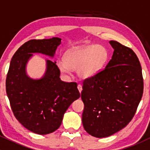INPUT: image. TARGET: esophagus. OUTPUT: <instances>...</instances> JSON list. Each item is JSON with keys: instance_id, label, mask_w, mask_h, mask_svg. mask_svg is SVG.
<instances>
[{"instance_id": "obj_1", "label": "esophagus", "mask_w": 150, "mask_h": 150, "mask_svg": "<svg viewBox=\"0 0 150 150\" xmlns=\"http://www.w3.org/2000/svg\"><path fill=\"white\" fill-rule=\"evenodd\" d=\"M78 90H79L80 93H81V91H82V86H81V84H78Z\"/></svg>"}]
</instances>
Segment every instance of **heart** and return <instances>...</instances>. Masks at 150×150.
Returning a JSON list of instances; mask_svg holds the SVG:
<instances>
[{"mask_svg":"<svg viewBox=\"0 0 150 150\" xmlns=\"http://www.w3.org/2000/svg\"><path fill=\"white\" fill-rule=\"evenodd\" d=\"M109 59L108 50L102 45L78 47L64 54V61L57 62L62 73L69 75L71 69L77 70L82 78L93 76L105 66Z\"/></svg>","mask_w":150,"mask_h":150,"instance_id":"heart-1","label":"heart"}]
</instances>
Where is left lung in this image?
<instances>
[{
	"mask_svg": "<svg viewBox=\"0 0 150 150\" xmlns=\"http://www.w3.org/2000/svg\"><path fill=\"white\" fill-rule=\"evenodd\" d=\"M110 43L114 48L112 59L105 68L83 81V125L96 138L110 137L131 122L144 91L137 54L118 42Z\"/></svg>",
	"mask_w": 150,
	"mask_h": 150,
	"instance_id": "obj_1",
	"label": "left lung"
}]
</instances>
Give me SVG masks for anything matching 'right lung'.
<instances>
[{
	"instance_id": "obj_1",
	"label": "right lung",
	"mask_w": 150,
	"mask_h": 150,
	"mask_svg": "<svg viewBox=\"0 0 150 150\" xmlns=\"http://www.w3.org/2000/svg\"><path fill=\"white\" fill-rule=\"evenodd\" d=\"M60 42L59 38H53L24 43L12 57L6 80L15 117L27 129L40 135L58 129L69 106L81 96L77 83L61 81L58 66L51 60H47L48 69L42 79H30L25 73L32 53L52 57Z\"/></svg>"
}]
</instances>
